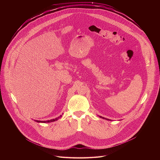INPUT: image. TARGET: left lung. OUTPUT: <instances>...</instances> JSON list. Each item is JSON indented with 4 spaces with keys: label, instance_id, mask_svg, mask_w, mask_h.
I'll return each mask as SVG.
<instances>
[{
    "label": "left lung",
    "instance_id": "1",
    "mask_svg": "<svg viewBox=\"0 0 160 160\" xmlns=\"http://www.w3.org/2000/svg\"><path fill=\"white\" fill-rule=\"evenodd\" d=\"M100 118H103V119H105V120H109V119H107V118H104V117H101V116H99Z\"/></svg>",
    "mask_w": 160,
    "mask_h": 160
}]
</instances>
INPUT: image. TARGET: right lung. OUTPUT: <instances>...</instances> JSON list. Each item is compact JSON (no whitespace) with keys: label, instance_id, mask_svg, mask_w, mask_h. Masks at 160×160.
Segmentation results:
<instances>
[{"label":"right lung","instance_id":"add662e5","mask_svg":"<svg viewBox=\"0 0 160 160\" xmlns=\"http://www.w3.org/2000/svg\"><path fill=\"white\" fill-rule=\"evenodd\" d=\"M62 117V115L58 117V118H56L54 119H52V120H46V121H40V120H35V122H38V123H50V122H55V121H57L58 119H59L61 117Z\"/></svg>","mask_w":160,"mask_h":160}]
</instances>
